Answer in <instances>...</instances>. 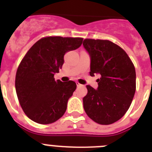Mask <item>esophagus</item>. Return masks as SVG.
Returning <instances> with one entry per match:
<instances>
[{"instance_id":"obj_1","label":"esophagus","mask_w":152,"mask_h":152,"mask_svg":"<svg viewBox=\"0 0 152 152\" xmlns=\"http://www.w3.org/2000/svg\"><path fill=\"white\" fill-rule=\"evenodd\" d=\"M76 84H77V87H80V86H82V84H80L79 82H76Z\"/></svg>"}]
</instances>
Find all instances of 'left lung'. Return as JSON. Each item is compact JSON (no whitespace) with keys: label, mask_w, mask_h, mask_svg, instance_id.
<instances>
[{"label":"left lung","mask_w":152,"mask_h":152,"mask_svg":"<svg viewBox=\"0 0 152 152\" xmlns=\"http://www.w3.org/2000/svg\"><path fill=\"white\" fill-rule=\"evenodd\" d=\"M83 45L91 56L90 75H100L97 89L87 85L84 110L98 124H112L131 105L136 89L135 66L127 53L113 42L85 39Z\"/></svg>","instance_id":"1"}]
</instances>
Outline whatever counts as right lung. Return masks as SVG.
I'll return each mask as SVG.
<instances>
[{"label":"right lung","mask_w":152,"mask_h":152,"mask_svg":"<svg viewBox=\"0 0 152 152\" xmlns=\"http://www.w3.org/2000/svg\"><path fill=\"white\" fill-rule=\"evenodd\" d=\"M83 38L46 36L29 49L19 64L15 88L19 102L26 116L39 124H50L66 111L68 100L77 84L73 80H55L64 56L81 45Z\"/></svg>","instance_id":"1"}]
</instances>
